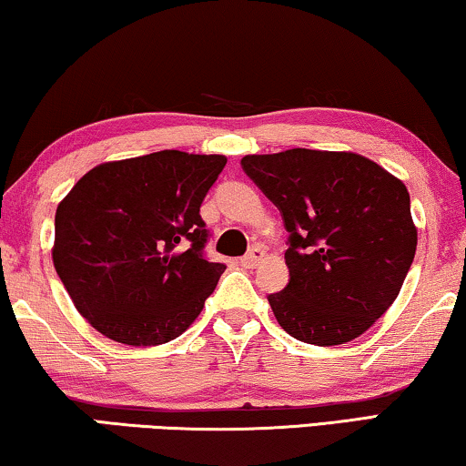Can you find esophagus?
Returning a JSON list of instances; mask_svg holds the SVG:
<instances>
[{"instance_id":"esophagus-1","label":"esophagus","mask_w":466,"mask_h":466,"mask_svg":"<svg viewBox=\"0 0 466 466\" xmlns=\"http://www.w3.org/2000/svg\"><path fill=\"white\" fill-rule=\"evenodd\" d=\"M261 259H264V251H261L259 247H253L251 251H248V253L245 255V258H240L238 264H240L242 268H255V266L259 264Z\"/></svg>"}]
</instances>
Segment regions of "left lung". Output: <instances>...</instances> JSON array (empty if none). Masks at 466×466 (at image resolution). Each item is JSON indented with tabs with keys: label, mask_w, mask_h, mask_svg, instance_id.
Segmentation results:
<instances>
[{
	"label": "left lung",
	"mask_w": 466,
	"mask_h": 466,
	"mask_svg": "<svg viewBox=\"0 0 466 466\" xmlns=\"http://www.w3.org/2000/svg\"><path fill=\"white\" fill-rule=\"evenodd\" d=\"M240 167L289 232V283L268 296L279 325L314 346L361 336L395 301L416 255L403 183L350 152L296 147L245 156Z\"/></svg>",
	"instance_id": "left-lung-1"
}]
</instances>
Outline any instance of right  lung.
<instances>
[{"mask_svg": "<svg viewBox=\"0 0 466 466\" xmlns=\"http://www.w3.org/2000/svg\"><path fill=\"white\" fill-rule=\"evenodd\" d=\"M224 156L162 149L88 170L55 218L52 259L77 312L109 339L158 346L198 317L226 266L200 205Z\"/></svg>", "mask_w": 466, "mask_h": 466, "instance_id": "add662e5", "label": "right lung"}]
</instances>
